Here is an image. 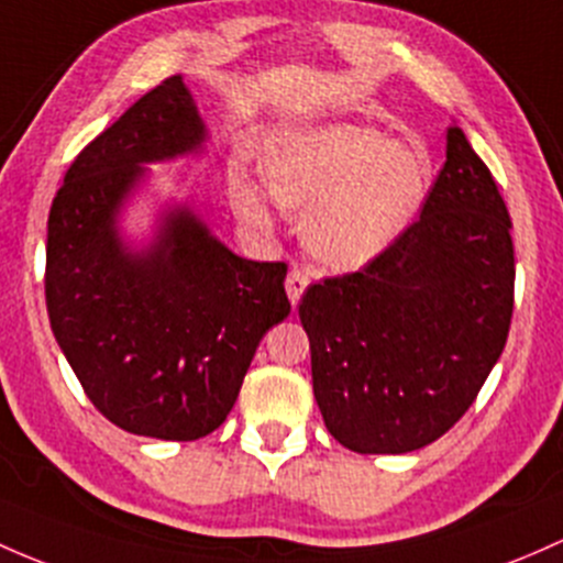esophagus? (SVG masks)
Segmentation results:
<instances>
[{"instance_id": "obj_1", "label": "esophagus", "mask_w": 563, "mask_h": 563, "mask_svg": "<svg viewBox=\"0 0 563 563\" xmlns=\"http://www.w3.org/2000/svg\"><path fill=\"white\" fill-rule=\"evenodd\" d=\"M307 283H310V275H307L305 269H297V266H294V269L288 272V277H286V291H288V299H291L294 307L299 305V299H301V294H305Z\"/></svg>"}]
</instances>
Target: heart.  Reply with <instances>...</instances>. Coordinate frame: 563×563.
Wrapping results in <instances>:
<instances>
[{
	"instance_id": "1",
	"label": "heart",
	"mask_w": 563,
	"mask_h": 563,
	"mask_svg": "<svg viewBox=\"0 0 563 563\" xmlns=\"http://www.w3.org/2000/svg\"><path fill=\"white\" fill-rule=\"evenodd\" d=\"M262 169L277 202L310 210L307 245L340 269L386 253L412 227L431 186V158L421 145L388 142L364 123L280 134L264 147ZM232 199L247 221L272 218L269 199L253 183L234 180Z\"/></svg>"
}]
</instances>
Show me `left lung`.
<instances>
[{
  "mask_svg": "<svg viewBox=\"0 0 563 563\" xmlns=\"http://www.w3.org/2000/svg\"><path fill=\"white\" fill-rule=\"evenodd\" d=\"M510 229L490 169L448 126L421 218L358 272L307 288L312 394L340 445L410 453L470 410L510 334Z\"/></svg>",
  "mask_w": 563,
  "mask_h": 563,
  "instance_id": "8db88e82",
  "label": "left lung"
}]
</instances>
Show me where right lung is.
<instances>
[{
    "instance_id": "right-lung-1",
    "label": "right lung",
    "mask_w": 563,
    "mask_h": 563,
    "mask_svg": "<svg viewBox=\"0 0 563 563\" xmlns=\"http://www.w3.org/2000/svg\"><path fill=\"white\" fill-rule=\"evenodd\" d=\"M205 123L180 75L140 97L69 164L47 216L45 305L91 405L156 440L207 437L232 412L262 336L291 312L283 262H247L188 207L129 253L118 210L142 164L199 151Z\"/></svg>"
}]
</instances>
